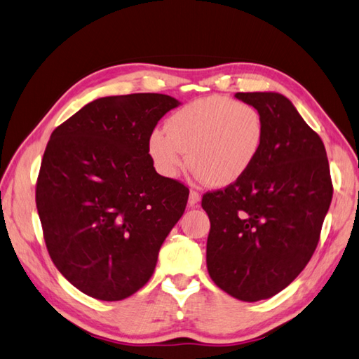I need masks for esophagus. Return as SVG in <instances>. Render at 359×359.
Wrapping results in <instances>:
<instances>
[{"label":"esophagus","instance_id":"obj_1","mask_svg":"<svg viewBox=\"0 0 359 359\" xmlns=\"http://www.w3.org/2000/svg\"><path fill=\"white\" fill-rule=\"evenodd\" d=\"M201 202V194L198 191H189L188 196V205L189 207H198V203Z\"/></svg>","mask_w":359,"mask_h":359}]
</instances>
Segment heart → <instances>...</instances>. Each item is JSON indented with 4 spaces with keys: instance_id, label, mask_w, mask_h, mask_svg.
<instances>
[{
    "instance_id": "heart-1",
    "label": "heart",
    "mask_w": 359,
    "mask_h": 359,
    "mask_svg": "<svg viewBox=\"0 0 359 359\" xmlns=\"http://www.w3.org/2000/svg\"><path fill=\"white\" fill-rule=\"evenodd\" d=\"M264 123L249 104L227 96H205L168 118L147 140L156 170L175 177L188 165L210 187L236 184L250 171L262 152Z\"/></svg>"
}]
</instances>
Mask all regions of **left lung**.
Wrapping results in <instances>:
<instances>
[{
  "instance_id": "left-lung-1",
  "label": "left lung",
  "mask_w": 359,
  "mask_h": 359,
  "mask_svg": "<svg viewBox=\"0 0 359 359\" xmlns=\"http://www.w3.org/2000/svg\"><path fill=\"white\" fill-rule=\"evenodd\" d=\"M264 123L250 171L207 193V269L216 286L243 302L276 296L313 257L332 203L325 146L294 104L276 91L236 93Z\"/></svg>"
}]
</instances>
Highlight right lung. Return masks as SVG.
<instances>
[{
	"instance_id": "obj_1",
	"label": "right lung",
	"mask_w": 359,
	"mask_h": 359,
	"mask_svg": "<svg viewBox=\"0 0 359 359\" xmlns=\"http://www.w3.org/2000/svg\"><path fill=\"white\" fill-rule=\"evenodd\" d=\"M179 105L158 93L105 96L51 133L37 212L55 268L90 297L123 300L143 287L185 212L188 188L160 175L147 151L160 118Z\"/></svg>"
}]
</instances>
